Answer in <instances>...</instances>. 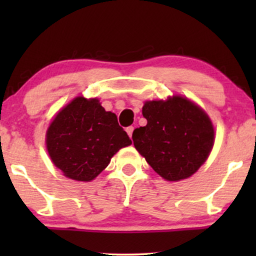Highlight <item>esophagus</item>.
Here are the masks:
<instances>
[{
  "instance_id": "1",
  "label": "esophagus",
  "mask_w": 256,
  "mask_h": 256,
  "mask_svg": "<svg viewBox=\"0 0 256 256\" xmlns=\"http://www.w3.org/2000/svg\"><path fill=\"white\" fill-rule=\"evenodd\" d=\"M126 132H127V134L129 135V138H132V132H134V127H128L127 129H126Z\"/></svg>"
}]
</instances>
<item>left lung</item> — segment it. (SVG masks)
Returning <instances> with one entry per match:
<instances>
[{
    "label": "left lung",
    "mask_w": 256,
    "mask_h": 256,
    "mask_svg": "<svg viewBox=\"0 0 256 256\" xmlns=\"http://www.w3.org/2000/svg\"><path fill=\"white\" fill-rule=\"evenodd\" d=\"M146 126L136 128L132 141L138 152L160 177L178 182L192 176L208 160L214 144L208 115L186 98L146 101Z\"/></svg>",
    "instance_id": "left-lung-1"
}]
</instances>
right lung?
I'll return each instance as SVG.
<instances>
[{
	"label": "right lung",
	"instance_id": "right-lung-1",
	"mask_svg": "<svg viewBox=\"0 0 256 256\" xmlns=\"http://www.w3.org/2000/svg\"><path fill=\"white\" fill-rule=\"evenodd\" d=\"M130 144L116 115L104 110L96 98L76 96L59 110L46 132L51 160L64 176L79 182L93 180L118 150Z\"/></svg>",
	"mask_w": 256,
	"mask_h": 256
}]
</instances>
